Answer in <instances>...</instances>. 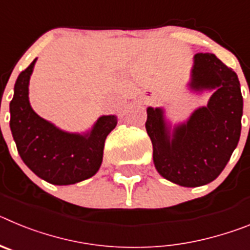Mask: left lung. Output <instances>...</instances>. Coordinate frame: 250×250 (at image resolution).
Listing matches in <instances>:
<instances>
[{
    "label": "left lung",
    "instance_id": "8db88e82",
    "mask_svg": "<svg viewBox=\"0 0 250 250\" xmlns=\"http://www.w3.org/2000/svg\"><path fill=\"white\" fill-rule=\"evenodd\" d=\"M189 90L213 92L187 121L171 125L163 107L146 109L145 123L158 173L180 187L215 180L228 164L242 130L243 96L237 74L213 54H196Z\"/></svg>",
    "mask_w": 250,
    "mask_h": 250
}]
</instances>
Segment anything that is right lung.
Masks as SVG:
<instances>
[{
    "label": "right lung",
    "instance_id": "add662e5",
    "mask_svg": "<svg viewBox=\"0 0 250 250\" xmlns=\"http://www.w3.org/2000/svg\"><path fill=\"white\" fill-rule=\"evenodd\" d=\"M36 60L19 75L10 103V127L17 151L28 169L50 184L83 182L100 169L106 136L115 129L118 118L103 115L83 134L63 131L41 118L31 107L28 99Z\"/></svg>",
    "mask_w": 250,
    "mask_h": 250
}]
</instances>
